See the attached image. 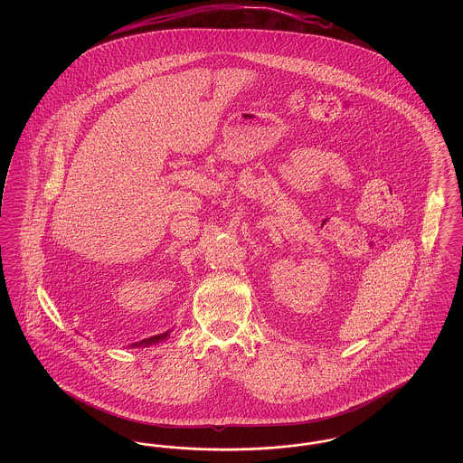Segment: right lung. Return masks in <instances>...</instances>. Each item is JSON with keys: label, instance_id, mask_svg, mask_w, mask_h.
<instances>
[{"label": "right lung", "instance_id": "add662e5", "mask_svg": "<svg viewBox=\"0 0 463 463\" xmlns=\"http://www.w3.org/2000/svg\"><path fill=\"white\" fill-rule=\"evenodd\" d=\"M168 335H170V331H165V333H161V335H155V336L144 338V340H140V342H135V344H132L130 347H135V349H138V347H149V345H155V344L163 342Z\"/></svg>", "mask_w": 463, "mask_h": 463}]
</instances>
